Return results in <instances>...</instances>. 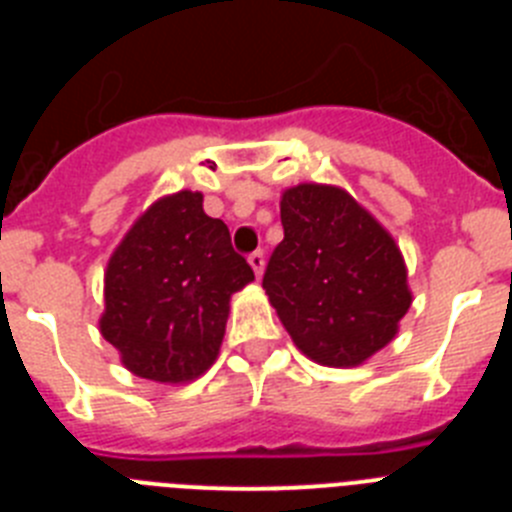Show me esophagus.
<instances>
[{
  "mask_svg": "<svg viewBox=\"0 0 512 512\" xmlns=\"http://www.w3.org/2000/svg\"><path fill=\"white\" fill-rule=\"evenodd\" d=\"M248 264H251V269L256 271V277H261V274H264V266H266L264 251H253L251 256H248Z\"/></svg>",
  "mask_w": 512,
  "mask_h": 512,
  "instance_id": "esophagus-1",
  "label": "esophagus"
}]
</instances>
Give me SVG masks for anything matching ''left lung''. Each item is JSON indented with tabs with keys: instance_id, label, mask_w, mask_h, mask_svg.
<instances>
[{
	"instance_id": "8db88e82",
	"label": "left lung",
	"mask_w": 512,
	"mask_h": 512,
	"mask_svg": "<svg viewBox=\"0 0 512 512\" xmlns=\"http://www.w3.org/2000/svg\"><path fill=\"white\" fill-rule=\"evenodd\" d=\"M279 210L284 241L264 271L269 302L307 359L364 364L395 338L413 302L395 238L328 184L287 189Z\"/></svg>"
}]
</instances>
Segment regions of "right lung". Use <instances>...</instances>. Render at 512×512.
<instances>
[{"label":"right lung","mask_w":512,"mask_h":512,"mask_svg":"<svg viewBox=\"0 0 512 512\" xmlns=\"http://www.w3.org/2000/svg\"><path fill=\"white\" fill-rule=\"evenodd\" d=\"M253 269L200 192H176L135 220L104 271L99 330L135 377L192 382L217 359L230 297Z\"/></svg>","instance_id":"1"}]
</instances>
